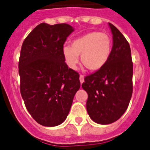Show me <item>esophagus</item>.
<instances>
[{"label":"esophagus","mask_w":150,"mask_h":150,"mask_svg":"<svg viewBox=\"0 0 150 150\" xmlns=\"http://www.w3.org/2000/svg\"><path fill=\"white\" fill-rule=\"evenodd\" d=\"M79 79H80V82H81V84L83 83L84 82V75H80V76H79Z\"/></svg>","instance_id":"obj_1"}]
</instances>
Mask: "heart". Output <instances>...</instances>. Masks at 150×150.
I'll list each match as a JSON object with an SVG mask.
<instances>
[{
	"instance_id": "heart-1",
	"label": "heart",
	"mask_w": 150,
	"mask_h": 150,
	"mask_svg": "<svg viewBox=\"0 0 150 150\" xmlns=\"http://www.w3.org/2000/svg\"><path fill=\"white\" fill-rule=\"evenodd\" d=\"M112 47V38L105 32L91 31L71 41V47L64 46L62 54L68 66L75 69L81 63L90 71H98L106 64Z\"/></svg>"
}]
</instances>
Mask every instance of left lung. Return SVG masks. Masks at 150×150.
Listing matches in <instances>:
<instances>
[{
    "label": "left lung",
    "instance_id": "obj_1",
    "mask_svg": "<svg viewBox=\"0 0 150 150\" xmlns=\"http://www.w3.org/2000/svg\"><path fill=\"white\" fill-rule=\"evenodd\" d=\"M113 45L110 58L103 68L85 78L81 87L88 93L86 109L96 123L117 121L127 109L132 94L133 64L126 38L109 23Z\"/></svg>",
    "mask_w": 150,
    "mask_h": 150
}]
</instances>
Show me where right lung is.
Returning <instances> with one entry per match:
<instances>
[{
    "label": "right lung",
    "instance_id": "1",
    "mask_svg": "<svg viewBox=\"0 0 150 150\" xmlns=\"http://www.w3.org/2000/svg\"><path fill=\"white\" fill-rule=\"evenodd\" d=\"M74 28L68 24L41 23L24 39L18 62L20 90L32 118L44 126H56L66 119L79 75L64 62L63 45Z\"/></svg>",
    "mask_w": 150,
    "mask_h": 150
}]
</instances>
